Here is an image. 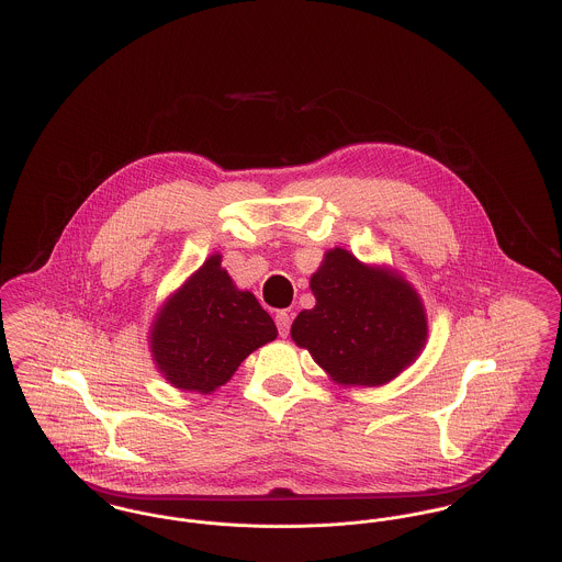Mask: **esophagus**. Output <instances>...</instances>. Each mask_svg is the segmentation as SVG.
<instances>
[{"mask_svg":"<svg viewBox=\"0 0 562 562\" xmlns=\"http://www.w3.org/2000/svg\"><path fill=\"white\" fill-rule=\"evenodd\" d=\"M274 321H277V326H279V333H281V337H285V335L290 333V324H292V314H288V312H279Z\"/></svg>","mask_w":562,"mask_h":562,"instance_id":"obj_1","label":"esophagus"}]
</instances>
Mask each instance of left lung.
<instances>
[{
  "label": "left lung",
  "mask_w": 562,
  "mask_h": 562,
  "mask_svg": "<svg viewBox=\"0 0 562 562\" xmlns=\"http://www.w3.org/2000/svg\"><path fill=\"white\" fill-rule=\"evenodd\" d=\"M310 288L316 305L296 316L290 335L333 383L381 387L422 355L426 310L396 268L363 263L335 246L324 252Z\"/></svg>",
  "instance_id": "obj_1"
}]
</instances>
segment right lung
Listing matches in <instances>:
<instances>
[{
	"mask_svg": "<svg viewBox=\"0 0 562 562\" xmlns=\"http://www.w3.org/2000/svg\"><path fill=\"white\" fill-rule=\"evenodd\" d=\"M277 335L255 294L234 283L223 255L214 252L161 303L149 328V350L166 383L207 396Z\"/></svg>",
	"mask_w": 562,
	"mask_h": 562,
	"instance_id": "obj_1",
	"label": "right lung"
}]
</instances>
